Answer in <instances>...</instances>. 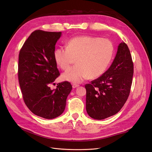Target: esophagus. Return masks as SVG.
Instances as JSON below:
<instances>
[{
  "mask_svg": "<svg viewBox=\"0 0 152 152\" xmlns=\"http://www.w3.org/2000/svg\"><path fill=\"white\" fill-rule=\"evenodd\" d=\"M79 84H73L72 85V87H73V88H76V87H79Z\"/></svg>",
  "mask_w": 152,
  "mask_h": 152,
  "instance_id": "obj_1",
  "label": "esophagus"
}]
</instances>
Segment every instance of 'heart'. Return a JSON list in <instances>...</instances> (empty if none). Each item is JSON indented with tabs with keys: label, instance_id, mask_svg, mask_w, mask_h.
Segmentation results:
<instances>
[{
	"label": "heart",
	"instance_id": "heart-1",
	"mask_svg": "<svg viewBox=\"0 0 152 152\" xmlns=\"http://www.w3.org/2000/svg\"><path fill=\"white\" fill-rule=\"evenodd\" d=\"M114 51L111 40L92 36H79L69 40L66 48L55 49L53 56L56 65L64 70L76 60L77 65L64 72L62 78L77 84L87 77L93 79L103 75L112 60Z\"/></svg>",
	"mask_w": 152,
	"mask_h": 152
}]
</instances>
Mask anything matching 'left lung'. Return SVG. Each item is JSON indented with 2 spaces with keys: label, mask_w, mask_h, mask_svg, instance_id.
<instances>
[{
  "label": "left lung",
  "mask_w": 152,
  "mask_h": 152,
  "mask_svg": "<svg viewBox=\"0 0 152 152\" xmlns=\"http://www.w3.org/2000/svg\"><path fill=\"white\" fill-rule=\"evenodd\" d=\"M133 73L129 49L125 42H121L110 68L85 85L86 111L91 118L102 120L120 111L129 95Z\"/></svg>",
  "instance_id": "8db88e82"
}]
</instances>
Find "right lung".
Wrapping results in <instances>:
<instances>
[{
	"mask_svg": "<svg viewBox=\"0 0 152 152\" xmlns=\"http://www.w3.org/2000/svg\"><path fill=\"white\" fill-rule=\"evenodd\" d=\"M61 32L37 30L23 45L18 59V80L24 102L35 115L47 119L60 115L72 89L69 82L49 86L60 73L54 61L55 45Z\"/></svg>",
	"mask_w": 152,
	"mask_h": 152,
	"instance_id": "obj_1",
	"label": "right lung"
}]
</instances>
